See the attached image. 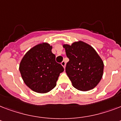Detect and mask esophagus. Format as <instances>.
Masks as SVG:
<instances>
[{"mask_svg":"<svg viewBox=\"0 0 121 121\" xmlns=\"http://www.w3.org/2000/svg\"><path fill=\"white\" fill-rule=\"evenodd\" d=\"M61 64V65L63 66V68H65V66H66V63H65V61H63Z\"/></svg>","mask_w":121,"mask_h":121,"instance_id":"obj_1","label":"esophagus"}]
</instances>
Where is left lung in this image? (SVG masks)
Listing matches in <instances>:
<instances>
[{
  "label": "left lung",
  "mask_w": 121,
  "mask_h": 121,
  "mask_svg": "<svg viewBox=\"0 0 121 121\" xmlns=\"http://www.w3.org/2000/svg\"><path fill=\"white\" fill-rule=\"evenodd\" d=\"M69 61L66 73L72 85L80 91H88L95 88L101 80L104 65L97 51L90 44L75 41L70 45H63Z\"/></svg>",
  "instance_id": "8db88e82"
}]
</instances>
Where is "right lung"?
I'll return each instance as SVG.
<instances>
[{
  "instance_id": "right-lung-1",
  "label": "right lung",
  "mask_w": 121,
  "mask_h": 121,
  "mask_svg": "<svg viewBox=\"0 0 121 121\" xmlns=\"http://www.w3.org/2000/svg\"><path fill=\"white\" fill-rule=\"evenodd\" d=\"M52 46L48 43L38 44L29 49L22 58L19 71L25 84L37 93L46 94L56 85L64 68L56 62Z\"/></svg>"
}]
</instances>
